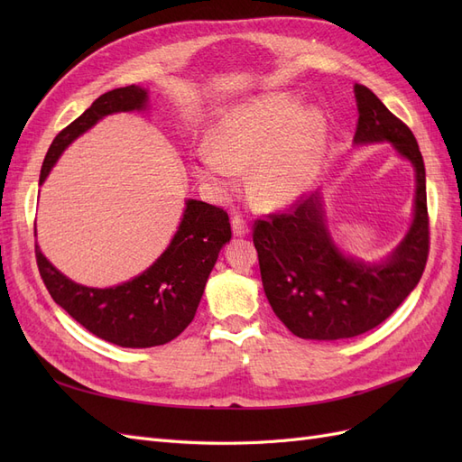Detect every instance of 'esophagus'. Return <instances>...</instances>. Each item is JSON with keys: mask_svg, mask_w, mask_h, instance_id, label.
<instances>
[{"mask_svg": "<svg viewBox=\"0 0 462 462\" xmlns=\"http://www.w3.org/2000/svg\"><path fill=\"white\" fill-rule=\"evenodd\" d=\"M231 227H233V235L235 236H245L250 231L248 229V223H246V219L243 216H235L231 219Z\"/></svg>", "mask_w": 462, "mask_h": 462, "instance_id": "obj_1", "label": "esophagus"}]
</instances>
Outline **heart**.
Returning <instances> with one entry per match:
<instances>
[{
    "label": "heart",
    "instance_id": "1",
    "mask_svg": "<svg viewBox=\"0 0 462 462\" xmlns=\"http://www.w3.org/2000/svg\"><path fill=\"white\" fill-rule=\"evenodd\" d=\"M328 121L318 107H302L289 94H268L236 106L221 117L212 144L197 153L194 173L217 197L248 185L262 208H283L309 189L326 144Z\"/></svg>",
    "mask_w": 462,
    "mask_h": 462
}]
</instances>
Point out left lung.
I'll list each match as a JSON object with an SVG mask.
<instances>
[{
    "label": "left lung",
    "instance_id": "left-lung-1",
    "mask_svg": "<svg viewBox=\"0 0 462 462\" xmlns=\"http://www.w3.org/2000/svg\"><path fill=\"white\" fill-rule=\"evenodd\" d=\"M355 144L391 143L414 167V217L404 239L380 263L341 253L319 192L300 197L287 214L254 223L265 297L287 329L302 339H348L380 326L420 282L430 253L426 170L416 138L370 88L355 85Z\"/></svg>",
    "mask_w": 462,
    "mask_h": 462
}]
</instances>
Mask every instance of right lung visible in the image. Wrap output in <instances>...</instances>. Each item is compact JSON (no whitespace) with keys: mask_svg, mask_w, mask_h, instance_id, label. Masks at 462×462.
I'll list each match as a JSON object with an SVG mask.
<instances>
[{"mask_svg":"<svg viewBox=\"0 0 462 462\" xmlns=\"http://www.w3.org/2000/svg\"><path fill=\"white\" fill-rule=\"evenodd\" d=\"M148 107V90L125 87L102 94L65 127L42 163L40 185L63 150L106 116ZM183 219L163 254L148 270L116 287L96 289L75 283L53 268L36 245V262L51 299L96 337L119 346L146 348L165 345L190 324L209 272L223 245L231 241L227 212L202 200L185 202ZM36 235V229H34Z\"/></svg>","mask_w":462,"mask_h":462,"instance_id":"obj_1","label":"right lung"}]
</instances>
